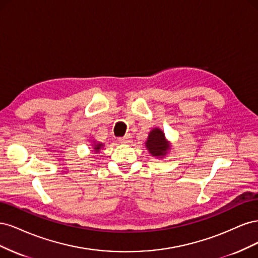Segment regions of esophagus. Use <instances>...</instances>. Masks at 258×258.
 <instances>
[{"label":"esophagus","instance_id":"esophagus-1","mask_svg":"<svg viewBox=\"0 0 258 258\" xmlns=\"http://www.w3.org/2000/svg\"><path fill=\"white\" fill-rule=\"evenodd\" d=\"M131 136L130 135H126L124 136L123 138H120L118 141H119V143H121V144H129L130 142H131Z\"/></svg>","mask_w":258,"mask_h":258}]
</instances>
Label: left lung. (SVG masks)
Here are the masks:
<instances>
[{"mask_svg": "<svg viewBox=\"0 0 258 258\" xmlns=\"http://www.w3.org/2000/svg\"><path fill=\"white\" fill-rule=\"evenodd\" d=\"M145 147L153 157L165 158L171 150V142H169L165 132L160 128H153L148 134L147 140L145 141Z\"/></svg>", "mask_w": 258, "mask_h": 258, "instance_id": "1", "label": "left lung"}]
</instances>
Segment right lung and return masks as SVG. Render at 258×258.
<instances>
[{
	"label": "right lung",
	"instance_id": "obj_1",
	"mask_svg": "<svg viewBox=\"0 0 258 258\" xmlns=\"http://www.w3.org/2000/svg\"><path fill=\"white\" fill-rule=\"evenodd\" d=\"M103 146H104L103 143L97 142V141H95V140H93V141L91 142V151H92L91 153H95V154L100 153L101 148H103Z\"/></svg>",
	"mask_w": 258,
	"mask_h": 258
}]
</instances>
